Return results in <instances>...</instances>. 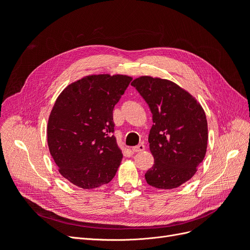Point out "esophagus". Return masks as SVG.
Wrapping results in <instances>:
<instances>
[{"mask_svg": "<svg viewBox=\"0 0 250 250\" xmlns=\"http://www.w3.org/2000/svg\"><path fill=\"white\" fill-rule=\"evenodd\" d=\"M144 149H145V146H144V144H139L138 146L132 147V152H141V151H143Z\"/></svg>", "mask_w": 250, "mask_h": 250, "instance_id": "esophagus-1", "label": "esophagus"}]
</instances>
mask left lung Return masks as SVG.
Returning <instances> with one entry per match:
<instances>
[{
    "label": "left lung",
    "mask_w": 250,
    "mask_h": 250,
    "mask_svg": "<svg viewBox=\"0 0 250 250\" xmlns=\"http://www.w3.org/2000/svg\"><path fill=\"white\" fill-rule=\"evenodd\" d=\"M135 87L152 113L149 147L154 165L145 178L157 188H175L197 171L208 146V122L201 105L167 79L142 76Z\"/></svg>",
    "instance_id": "8db88e82"
}]
</instances>
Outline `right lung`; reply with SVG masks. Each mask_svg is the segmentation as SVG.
I'll list each match as a JSON object with an SVG mask.
<instances>
[{
	"label": "right lung",
	"mask_w": 250,
	"mask_h": 250,
	"mask_svg": "<svg viewBox=\"0 0 250 250\" xmlns=\"http://www.w3.org/2000/svg\"><path fill=\"white\" fill-rule=\"evenodd\" d=\"M131 80L92 75L58 96L48 122V146L59 173L73 185L94 188L115 177L123 154L112 135V110Z\"/></svg>",
	"instance_id": "1"
}]
</instances>
